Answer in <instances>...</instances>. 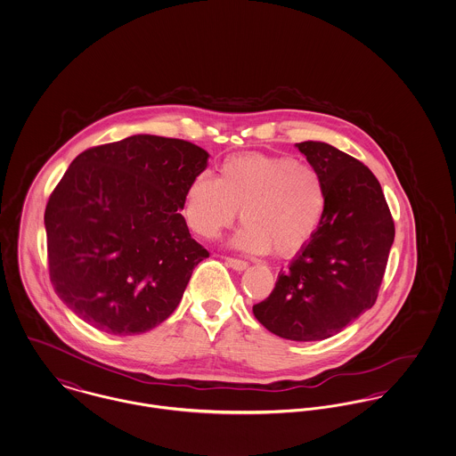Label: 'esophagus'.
<instances>
[{
    "label": "esophagus",
    "instance_id": "esophagus-1",
    "mask_svg": "<svg viewBox=\"0 0 456 456\" xmlns=\"http://www.w3.org/2000/svg\"><path fill=\"white\" fill-rule=\"evenodd\" d=\"M226 264L230 267H233L235 271H245L248 267L247 261H241V259H237V257H226Z\"/></svg>",
    "mask_w": 456,
    "mask_h": 456
}]
</instances>
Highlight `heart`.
Returning <instances> with one entry per match:
<instances>
[{"instance_id":"b5f03b06","label":"heart","mask_w":456,"mask_h":456,"mask_svg":"<svg viewBox=\"0 0 456 456\" xmlns=\"http://www.w3.org/2000/svg\"><path fill=\"white\" fill-rule=\"evenodd\" d=\"M241 209L245 223L235 245L291 257L317 235L328 211V183L321 169L288 154L243 152L226 158L219 175L193 176L185 192V219L202 239H216Z\"/></svg>"}]
</instances>
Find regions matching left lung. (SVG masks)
Masks as SVG:
<instances>
[{"instance_id": "left-lung-1", "label": "left lung", "mask_w": 456, "mask_h": 456, "mask_svg": "<svg viewBox=\"0 0 456 456\" xmlns=\"http://www.w3.org/2000/svg\"><path fill=\"white\" fill-rule=\"evenodd\" d=\"M297 147L326 178L328 211L317 235L252 311L274 335L315 341L376 304L395 221L378 178L359 159L326 142Z\"/></svg>"}]
</instances>
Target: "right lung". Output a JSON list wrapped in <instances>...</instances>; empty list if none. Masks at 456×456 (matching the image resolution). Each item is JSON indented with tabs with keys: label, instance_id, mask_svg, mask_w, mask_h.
Returning a JSON list of instances; mask_svg holds the SVG:
<instances>
[{
	"label": "right lung",
	"instance_id": "right-lung-1",
	"mask_svg": "<svg viewBox=\"0 0 456 456\" xmlns=\"http://www.w3.org/2000/svg\"><path fill=\"white\" fill-rule=\"evenodd\" d=\"M199 145L132 135L80 152L49 195V280L80 319L108 335H141L182 300L209 252L180 209L208 168Z\"/></svg>",
	"mask_w": 456,
	"mask_h": 456
}]
</instances>
